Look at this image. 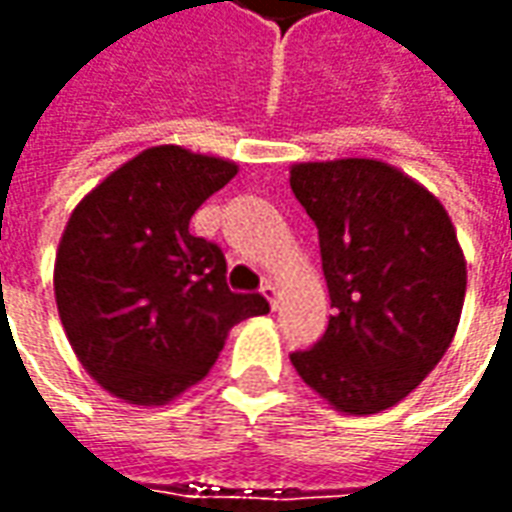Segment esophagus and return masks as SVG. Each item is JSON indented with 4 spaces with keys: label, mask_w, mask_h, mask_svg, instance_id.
Returning a JSON list of instances; mask_svg holds the SVG:
<instances>
[{
    "label": "esophagus",
    "mask_w": 512,
    "mask_h": 512,
    "mask_svg": "<svg viewBox=\"0 0 512 512\" xmlns=\"http://www.w3.org/2000/svg\"><path fill=\"white\" fill-rule=\"evenodd\" d=\"M260 293H263V296H266V299H268V304H271V307L277 310V299H279L277 285H274V282H266V285L260 288Z\"/></svg>",
    "instance_id": "esophagus-1"
}]
</instances>
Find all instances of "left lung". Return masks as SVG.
Listing matches in <instances>:
<instances>
[{
  "mask_svg": "<svg viewBox=\"0 0 512 512\" xmlns=\"http://www.w3.org/2000/svg\"><path fill=\"white\" fill-rule=\"evenodd\" d=\"M290 189L321 241L334 312L301 381L337 411L365 417L414 392L450 348L466 260L450 216L422 183L378 158L304 161Z\"/></svg>",
  "mask_w": 512,
  "mask_h": 512,
  "instance_id": "obj_1",
  "label": "left lung"
}]
</instances>
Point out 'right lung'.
<instances>
[{"mask_svg": "<svg viewBox=\"0 0 512 512\" xmlns=\"http://www.w3.org/2000/svg\"><path fill=\"white\" fill-rule=\"evenodd\" d=\"M235 172L227 158L147 147L73 208L54 299L73 354L109 395L167 406L208 376L235 323L268 312L260 293L227 288L222 249L189 233Z\"/></svg>", "mask_w": 512, "mask_h": 512, "instance_id": "obj_1", "label": "right lung"}]
</instances>
